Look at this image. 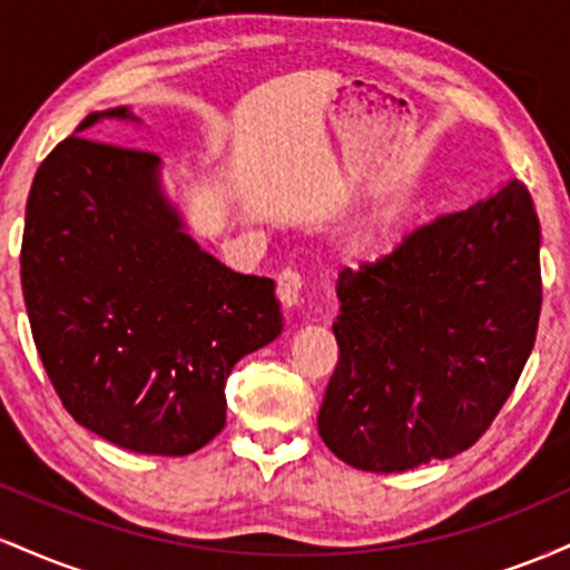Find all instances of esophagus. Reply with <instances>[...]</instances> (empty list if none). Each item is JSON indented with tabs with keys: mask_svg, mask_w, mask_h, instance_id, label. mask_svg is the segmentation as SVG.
Wrapping results in <instances>:
<instances>
[{
	"mask_svg": "<svg viewBox=\"0 0 570 570\" xmlns=\"http://www.w3.org/2000/svg\"><path fill=\"white\" fill-rule=\"evenodd\" d=\"M303 289H305V276L297 267H286L278 276V299L286 307H294L303 303Z\"/></svg>",
	"mask_w": 570,
	"mask_h": 570,
	"instance_id": "obj_1",
	"label": "esophagus"
}]
</instances>
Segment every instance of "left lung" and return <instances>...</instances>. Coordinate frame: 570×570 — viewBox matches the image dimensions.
I'll return each mask as SVG.
<instances>
[{"label": "left lung", "instance_id": "1", "mask_svg": "<svg viewBox=\"0 0 570 570\" xmlns=\"http://www.w3.org/2000/svg\"><path fill=\"white\" fill-rule=\"evenodd\" d=\"M326 448L362 472L453 458L499 415L541 316L539 219L522 181L404 235L337 278Z\"/></svg>", "mask_w": 570, "mask_h": 570}]
</instances>
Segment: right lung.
<instances>
[{"mask_svg": "<svg viewBox=\"0 0 570 570\" xmlns=\"http://www.w3.org/2000/svg\"><path fill=\"white\" fill-rule=\"evenodd\" d=\"M134 120L126 107L77 126ZM31 335L80 426L144 455H189L225 426L238 358L281 335L276 284L200 252L163 198L158 155L69 136L26 203Z\"/></svg>", "mask_w": 570, "mask_h": 570, "instance_id": "1", "label": "right lung"}]
</instances>
